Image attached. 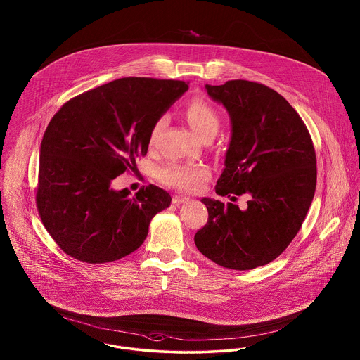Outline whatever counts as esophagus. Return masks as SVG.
Returning <instances> with one entry per match:
<instances>
[{
    "mask_svg": "<svg viewBox=\"0 0 360 360\" xmlns=\"http://www.w3.org/2000/svg\"><path fill=\"white\" fill-rule=\"evenodd\" d=\"M188 201V197H185V195H175V197H172V202L175 204V205H179V204H182V202H186Z\"/></svg>",
    "mask_w": 360,
    "mask_h": 360,
    "instance_id": "1",
    "label": "esophagus"
}]
</instances>
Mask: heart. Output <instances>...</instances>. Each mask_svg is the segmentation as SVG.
<instances>
[{"instance_id":"b5f03b06","label":"heart","mask_w":360,"mask_h":360,"mask_svg":"<svg viewBox=\"0 0 360 360\" xmlns=\"http://www.w3.org/2000/svg\"><path fill=\"white\" fill-rule=\"evenodd\" d=\"M186 119L193 131L201 139L214 136L220 128V116L217 110L210 103L201 98H194L188 103L186 108ZM166 121V115H162L155 121L150 132V141H154L155 136L165 127ZM156 176L162 184L167 186L190 191L202 186V184L209 176V170L201 165L169 163L156 172Z\"/></svg>"}]
</instances>
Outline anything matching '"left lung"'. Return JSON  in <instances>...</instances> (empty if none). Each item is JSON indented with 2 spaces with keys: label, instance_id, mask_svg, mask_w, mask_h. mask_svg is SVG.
I'll list each match as a JSON object with an SVG mask.
<instances>
[{
  "label": "left lung",
  "instance_id": "1",
  "mask_svg": "<svg viewBox=\"0 0 360 360\" xmlns=\"http://www.w3.org/2000/svg\"><path fill=\"white\" fill-rule=\"evenodd\" d=\"M205 89L232 124L216 193L248 201L241 210L202 198L209 217L194 243L219 266L252 270L279 257L307 217L317 181L313 141L295 109L267 86L235 79Z\"/></svg>",
  "mask_w": 360,
  "mask_h": 360
}]
</instances>
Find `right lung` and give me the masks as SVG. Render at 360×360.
Returning a JSON list of instances; mask_svg holds the SVG:
<instances>
[{
    "label": "right lung",
    "mask_w": 360,
    "mask_h": 360,
    "mask_svg": "<svg viewBox=\"0 0 360 360\" xmlns=\"http://www.w3.org/2000/svg\"><path fill=\"white\" fill-rule=\"evenodd\" d=\"M188 86L120 78L82 93L52 117L40 144L36 205L47 232L70 257L108 263L136 251L156 213L172 204L154 185L135 195L112 181L136 167L150 132Z\"/></svg>",
    "instance_id": "add662e5"
}]
</instances>
